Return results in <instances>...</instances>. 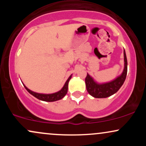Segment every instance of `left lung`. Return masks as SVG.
I'll use <instances>...</instances> for the list:
<instances>
[{"mask_svg": "<svg viewBox=\"0 0 146 146\" xmlns=\"http://www.w3.org/2000/svg\"><path fill=\"white\" fill-rule=\"evenodd\" d=\"M124 57V68L122 73L113 81L109 82L99 84L95 81L94 79L87 73L85 78L86 90L88 93L95 98H106L111 96L117 93L124 82L127 75L128 62H127L126 55L125 50L123 51Z\"/></svg>", "mask_w": 146, "mask_h": 146, "instance_id": "8db88e82", "label": "left lung"}]
</instances>
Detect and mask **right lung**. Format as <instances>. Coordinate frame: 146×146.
Wrapping results in <instances>:
<instances>
[{"mask_svg":"<svg viewBox=\"0 0 146 146\" xmlns=\"http://www.w3.org/2000/svg\"><path fill=\"white\" fill-rule=\"evenodd\" d=\"M72 77V75H70L69 78H68V80H66V82H65L64 85L62 87L61 90H59L58 92H56V93H51V94H42V93H36V92H33L32 90H29L27 87H26L25 85H24L25 88H26V90H27L28 92L30 93L31 95H32L33 96H34L35 98H36L38 100H42V101H44V102H55V101H58V100H61L62 99L65 95H66L68 92V82L69 80H71Z\"/></svg>","mask_w":146,"mask_h":146,"instance_id":"add662e5","label":"right lung"}]
</instances>
